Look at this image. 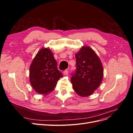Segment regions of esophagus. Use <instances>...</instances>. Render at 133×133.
Returning a JSON list of instances; mask_svg holds the SVG:
<instances>
[{
  "mask_svg": "<svg viewBox=\"0 0 133 133\" xmlns=\"http://www.w3.org/2000/svg\"><path fill=\"white\" fill-rule=\"evenodd\" d=\"M68 74H69V70H67V69L64 70V75H68Z\"/></svg>",
  "mask_w": 133,
  "mask_h": 133,
  "instance_id": "34e87169",
  "label": "esophagus"
}]
</instances>
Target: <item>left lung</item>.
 <instances>
[{"label": "left lung", "mask_w": 133, "mask_h": 133, "mask_svg": "<svg viewBox=\"0 0 133 133\" xmlns=\"http://www.w3.org/2000/svg\"><path fill=\"white\" fill-rule=\"evenodd\" d=\"M76 69L71 73L74 91L81 96L90 95L99 87L103 77L101 61L94 51L83 46L75 54Z\"/></svg>", "instance_id": "obj_1"}]
</instances>
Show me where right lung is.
I'll use <instances>...</instances> for the list:
<instances>
[{"instance_id":"right-lung-1","label":"right lung","mask_w":133,"mask_h":133,"mask_svg":"<svg viewBox=\"0 0 133 133\" xmlns=\"http://www.w3.org/2000/svg\"><path fill=\"white\" fill-rule=\"evenodd\" d=\"M61 77L63 75L58 69L53 54L48 48L42 49L30 66L29 78L32 87L39 94H48L54 89Z\"/></svg>"}]
</instances>
